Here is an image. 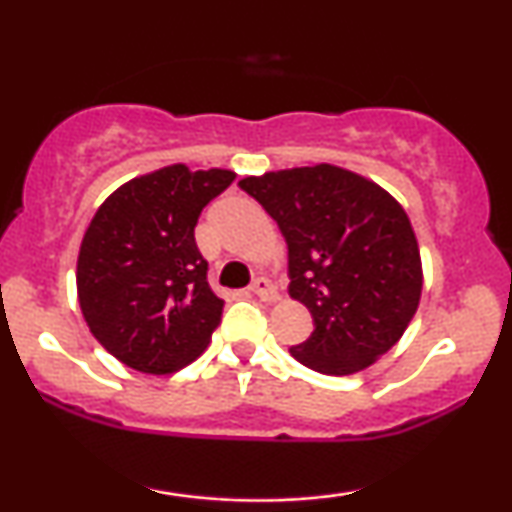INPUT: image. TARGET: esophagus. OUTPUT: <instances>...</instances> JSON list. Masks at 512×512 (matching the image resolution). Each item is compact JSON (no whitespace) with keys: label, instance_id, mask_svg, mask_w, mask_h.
<instances>
[{"label":"esophagus","instance_id":"34e87169","mask_svg":"<svg viewBox=\"0 0 512 512\" xmlns=\"http://www.w3.org/2000/svg\"><path fill=\"white\" fill-rule=\"evenodd\" d=\"M250 291L255 293V296H260L262 301H276L279 298V293H276V286L272 284V279H267V276H257L255 281H252Z\"/></svg>","mask_w":512,"mask_h":512}]
</instances>
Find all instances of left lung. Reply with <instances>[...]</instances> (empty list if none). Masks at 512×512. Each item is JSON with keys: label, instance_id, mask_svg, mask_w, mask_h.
<instances>
[{"label": "left lung", "instance_id": "8db88e82", "mask_svg": "<svg viewBox=\"0 0 512 512\" xmlns=\"http://www.w3.org/2000/svg\"><path fill=\"white\" fill-rule=\"evenodd\" d=\"M289 245V293L315 330L291 356L351 375L399 342L419 308L421 255L407 211L351 170L320 163L243 178Z\"/></svg>", "mask_w": 512, "mask_h": 512}]
</instances>
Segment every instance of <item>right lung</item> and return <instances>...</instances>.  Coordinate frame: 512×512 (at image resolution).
I'll use <instances>...</instances> for the list:
<instances>
[{
  "mask_svg": "<svg viewBox=\"0 0 512 512\" xmlns=\"http://www.w3.org/2000/svg\"><path fill=\"white\" fill-rule=\"evenodd\" d=\"M233 170L182 163L125 182L98 207L76 262L88 330L139 373H173L207 349L223 301L195 243L202 209Z\"/></svg>",
  "mask_w": 512,
  "mask_h": 512,
  "instance_id": "1",
  "label": "right lung"
}]
</instances>
